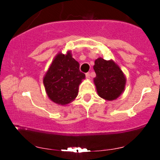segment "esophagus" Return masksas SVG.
Returning a JSON list of instances; mask_svg holds the SVG:
<instances>
[{
	"instance_id": "esophagus-1",
	"label": "esophagus",
	"mask_w": 160,
	"mask_h": 160,
	"mask_svg": "<svg viewBox=\"0 0 160 160\" xmlns=\"http://www.w3.org/2000/svg\"><path fill=\"white\" fill-rule=\"evenodd\" d=\"M90 72H87V73H86V77H87V78L89 79V78H90Z\"/></svg>"
}]
</instances>
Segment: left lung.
<instances>
[{
	"mask_svg": "<svg viewBox=\"0 0 160 160\" xmlns=\"http://www.w3.org/2000/svg\"><path fill=\"white\" fill-rule=\"evenodd\" d=\"M93 70L96 72L93 82L101 98L113 101L122 94L125 90L126 79L114 61L98 58L95 60Z\"/></svg>",
	"mask_w": 160,
	"mask_h": 160,
	"instance_id": "obj_1",
	"label": "left lung"
}]
</instances>
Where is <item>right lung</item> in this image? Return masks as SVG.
Instances as JSON below:
<instances>
[{
	"label": "right lung",
	"mask_w": 160,
	"mask_h": 160,
	"mask_svg": "<svg viewBox=\"0 0 160 160\" xmlns=\"http://www.w3.org/2000/svg\"><path fill=\"white\" fill-rule=\"evenodd\" d=\"M85 78L80 71V64L72 57L70 52L67 55L59 53L55 57L43 79L48 97L56 104H69L77 98L79 85Z\"/></svg>",
	"instance_id": "right-lung-1"
}]
</instances>
